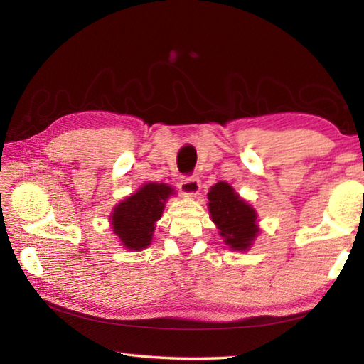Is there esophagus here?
<instances>
[{
	"instance_id": "obj_1",
	"label": "esophagus",
	"mask_w": 364,
	"mask_h": 364,
	"mask_svg": "<svg viewBox=\"0 0 364 364\" xmlns=\"http://www.w3.org/2000/svg\"><path fill=\"white\" fill-rule=\"evenodd\" d=\"M180 191L186 197L197 196L200 191V180L197 176H184L180 183Z\"/></svg>"
}]
</instances>
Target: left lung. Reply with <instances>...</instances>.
Returning <instances> with one entry per match:
<instances>
[{"label":"left lung","mask_w":364,"mask_h":364,"mask_svg":"<svg viewBox=\"0 0 364 364\" xmlns=\"http://www.w3.org/2000/svg\"><path fill=\"white\" fill-rule=\"evenodd\" d=\"M208 200L211 219L218 225L223 242L231 250H249L259 233L257 211L225 181L214 184L208 192Z\"/></svg>","instance_id":"obj_1"}]
</instances>
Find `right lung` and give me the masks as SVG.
Returning a JSON list of instances; mask_svg holds the SVG:
<instances>
[{
    "instance_id": "add662e5",
    "label": "right lung",
    "mask_w": 364,
    "mask_h": 364,
    "mask_svg": "<svg viewBox=\"0 0 364 364\" xmlns=\"http://www.w3.org/2000/svg\"><path fill=\"white\" fill-rule=\"evenodd\" d=\"M170 196H173V189L168 184L146 183L114 208L109 220L123 247L142 250L151 244L154 223L161 219Z\"/></svg>"
}]
</instances>
